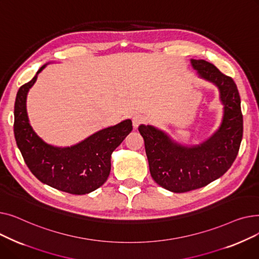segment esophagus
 I'll list each match as a JSON object with an SVG mask.
<instances>
[{
    "instance_id": "esophagus-1",
    "label": "esophagus",
    "mask_w": 259,
    "mask_h": 259,
    "mask_svg": "<svg viewBox=\"0 0 259 259\" xmlns=\"http://www.w3.org/2000/svg\"><path fill=\"white\" fill-rule=\"evenodd\" d=\"M144 120H145V118H144L143 115H141V114H135V115L132 117L133 127H134V128H138Z\"/></svg>"
}]
</instances>
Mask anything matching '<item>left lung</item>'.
I'll use <instances>...</instances> for the list:
<instances>
[{
	"label": "left lung",
	"instance_id": "obj_1",
	"mask_svg": "<svg viewBox=\"0 0 259 259\" xmlns=\"http://www.w3.org/2000/svg\"><path fill=\"white\" fill-rule=\"evenodd\" d=\"M191 65L200 78L219 88L224 106L220 128L199 145L185 146L154 126L139 127L152 179L174 193L199 189L220 179L232 166L242 139L240 97L234 80L205 60L191 59Z\"/></svg>",
	"mask_w": 259,
	"mask_h": 259
}]
</instances>
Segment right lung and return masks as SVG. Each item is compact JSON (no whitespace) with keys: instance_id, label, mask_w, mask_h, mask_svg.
I'll return each mask as SVG.
<instances>
[{"instance_id":"1","label":"right lung","mask_w":259,"mask_h":259,"mask_svg":"<svg viewBox=\"0 0 259 259\" xmlns=\"http://www.w3.org/2000/svg\"><path fill=\"white\" fill-rule=\"evenodd\" d=\"M47 65L40 67L17 93L13 125L17 145L26 165L38 181L70 194H88L107 181L111 170V154L132 131V121L122 120L70 147L47 144L34 132L26 109L27 94Z\"/></svg>"}]
</instances>
